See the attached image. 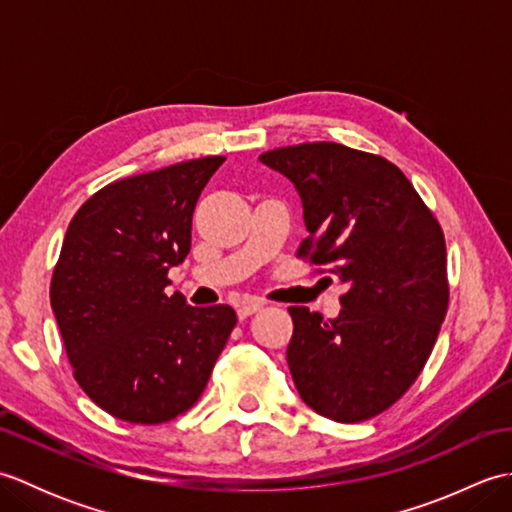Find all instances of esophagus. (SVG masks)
I'll list each match as a JSON object with an SVG mask.
<instances>
[{
    "mask_svg": "<svg viewBox=\"0 0 512 512\" xmlns=\"http://www.w3.org/2000/svg\"><path fill=\"white\" fill-rule=\"evenodd\" d=\"M262 306H264V303L262 301H255V299L237 303V317L239 319H246V317H250V314H255L257 310H262Z\"/></svg>",
    "mask_w": 512,
    "mask_h": 512,
    "instance_id": "1",
    "label": "esophagus"
}]
</instances>
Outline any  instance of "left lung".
Listing matches in <instances>:
<instances>
[{
    "label": "left lung",
    "mask_w": 512,
    "mask_h": 512,
    "mask_svg": "<svg viewBox=\"0 0 512 512\" xmlns=\"http://www.w3.org/2000/svg\"><path fill=\"white\" fill-rule=\"evenodd\" d=\"M301 198L308 237L297 255L330 266L347 292L325 321L288 308V367L301 400L336 422H361L413 385L447 314V246L433 213L389 160L339 143L259 156Z\"/></svg>",
    "instance_id": "1"
}]
</instances>
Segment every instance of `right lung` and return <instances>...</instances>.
Segmentation results:
<instances>
[{
  "label": "right lung",
  "instance_id": "obj_1",
  "mask_svg": "<svg viewBox=\"0 0 512 512\" xmlns=\"http://www.w3.org/2000/svg\"><path fill=\"white\" fill-rule=\"evenodd\" d=\"M222 162L206 156L107 184L63 237L50 306L76 383L114 418L160 424L191 409L235 328L231 306L193 308L165 292Z\"/></svg>",
  "mask_w": 512,
  "mask_h": 512
}]
</instances>
